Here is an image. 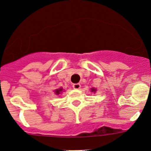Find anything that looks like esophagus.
Segmentation results:
<instances>
[{
    "instance_id": "1",
    "label": "esophagus",
    "mask_w": 151,
    "mask_h": 151,
    "mask_svg": "<svg viewBox=\"0 0 151 151\" xmlns=\"http://www.w3.org/2000/svg\"><path fill=\"white\" fill-rule=\"evenodd\" d=\"M80 87H81V85H80V83H74V84H73V88L74 89H80Z\"/></svg>"
}]
</instances>
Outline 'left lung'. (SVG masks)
<instances>
[{
	"label": "left lung",
	"mask_w": 151,
	"mask_h": 151,
	"mask_svg": "<svg viewBox=\"0 0 151 151\" xmlns=\"http://www.w3.org/2000/svg\"><path fill=\"white\" fill-rule=\"evenodd\" d=\"M96 89H95V88H93L92 89H91V92L96 93Z\"/></svg>",
	"instance_id": "8db88e82"
}]
</instances>
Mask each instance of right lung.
<instances>
[{
	"label": "right lung",
	"mask_w": 151,
	"mask_h": 151,
	"mask_svg": "<svg viewBox=\"0 0 151 151\" xmlns=\"http://www.w3.org/2000/svg\"><path fill=\"white\" fill-rule=\"evenodd\" d=\"M62 91H63V88H58V89L55 90V93L56 95H59L60 93H61Z\"/></svg>",
	"instance_id": "1"
}]
</instances>
